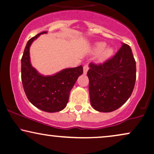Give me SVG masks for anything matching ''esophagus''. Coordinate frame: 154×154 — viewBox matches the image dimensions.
<instances>
[{"mask_svg": "<svg viewBox=\"0 0 154 154\" xmlns=\"http://www.w3.org/2000/svg\"><path fill=\"white\" fill-rule=\"evenodd\" d=\"M88 68H89V66H88V64H86L85 66H84V74H86L88 70Z\"/></svg>", "mask_w": 154, "mask_h": 154, "instance_id": "esophagus-1", "label": "esophagus"}]
</instances>
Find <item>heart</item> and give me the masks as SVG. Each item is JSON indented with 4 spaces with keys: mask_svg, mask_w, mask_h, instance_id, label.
Returning <instances> with one entry per match:
<instances>
[{
    "mask_svg": "<svg viewBox=\"0 0 154 154\" xmlns=\"http://www.w3.org/2000/svg\"><path fill=\"white\" fill-rule=\"evenodd\" d=\"M105 46V42H99L96 46V51L97 52L101 51L100 54V60H105L106 58H109V56L112 54V51H113L112 49L111 48H109V47L104 49Z\"/></svg>",
    "mask_w": 154,
    "mask_h": 154,
    "instance_id": "obj_1",
    "label": "heart"
}]
</instances>
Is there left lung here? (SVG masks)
I'll use <instances>...</instances> for the list:
<instances>
[{
	"label": "left lung",
	"mask_w": 154,
	"mask_h": 154,
	"mask_svg": "<svg viewBox=\"0 0 154 154\" xmlns=\"http://www.w3.org/2000/svg\"><path fill=\"white\" fill-rule=\"evenodd\" d=\"M87 72L90 100L98 112H110L122 106L133 93L136 81V62L127 44L103 63H91Z\"/></svg>",
	"instance_id": "left-lung-1"
}]
</instances>
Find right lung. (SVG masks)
Masks as SVG:
<instances>
[{
    "label": "right lung",
    "mask_w": 154,
    "mask_h": 154,
    "mask_svg": "<svg viewBox=\"0 0 154 154\" xmlns=\"http://www.w3.org/2000/svg\"><path fill=\"white\" fill-rule=\"evenodd\" d=\"M40 33L28 41L21 58V82L29 100L37 108L47 112L63 109L77 78L83 74V67L67 68L52 76H42L30 62L29 48Z\"/></svg>",
    "instance_id": "obj_1"
}]
</instances>
